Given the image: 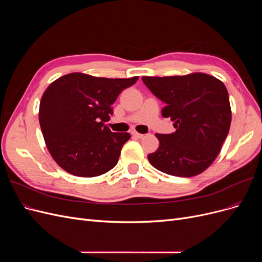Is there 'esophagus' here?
<instances>
[{"label":"esophagus","instance_id":"1","mask_svg":"<svg viewBox=\"0 0 262 262\" xmlns=\"http://www.w3.org/2000/svg\"><path fill=\"white\" fill-rule=\"evenodd\" d=\"M132 136L136 137V138H139V139H142V138L144 137V134L139 133V132H137V131H133V132H132Z\"/></svg>","mask_w":262,"mask_h":262}]
</instances>
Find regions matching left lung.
Returning a JSON list of instances; mask_svg holds the SVG:
<instances>
[{
    "mask_svg": "<svg viewBox=\"0 0 262 262\" xmlns=\"http://www.w3.org/2000/svg\"><path fill=\"white\" fill-rule=\"evenodd\" d=\"M142 81L164 101V118L176 131L156 134L160 146L147 158L153 167L177 177L203 172L215 160L232 121L223 82L205 73L182 76H143Z\"/></svg>",
    "mask_w": 262,
    "mask_h": 262,
    "instance_id": "8db88e82",
    "label": "left lung"
}]
</instances>
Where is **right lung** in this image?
<instances>
[{
	"mask_svg": "<svg viewBox=\"0 0 262 262\" xmlns=\"http://www.w3.org/2000/svg\"><path fill=\"white\" fill-rule=\"evenodd\" d=\"M131 78L95 77L70 73L52 82L39 106V123L47 148L62 169L78 177H96L113 169L128 132L115 133L107 125L112 105Z\"/></svg>",
	"mask_w": 262,
	"mask_h": 262,
	"instance_id": "add662e5",
	"label": "right lung"
}]
</instances>
